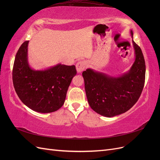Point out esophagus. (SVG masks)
<instances>
[{
  "label": "esophagus",
  "mask_w": 160,
  "mask_h": 160,
  "mask_svg": "<svg viewBox=\"0 0 160 160\" xmlns=\"http://www.w3.org/2000/svg\"><path fill=\"white\" fill-rule=\"evenodd\" d=\"M86 62L85 61H80L76 64V69L77 71L79 72H81L85 70L86 67Z\"/></svg>",
  "instance_id": "esophagus-1"
}]
</instances>
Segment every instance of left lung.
<instances>
[{"mask_svg":"<svg viewBox=\"0 0 160 160\" xmlns=\"http://www.w3.org/2000/svg\"><path fill=\"white\" fill-rule=\"evenodd\" d=\"M130 32L133 37V31ZM132 42L135 60L126 73L113 77L91 69L82 73L90 107L101 115L111 118L126 112L141 95L146 77V63L142 49Z\"/></svg>","mask_w":160,"mask_h":160,"instance_id":"left-lung-1","label":"left lung"}]
</instances>
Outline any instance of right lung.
<instances>
[{"label":"right lung","instance_id":"1","mask_svg":"<svg viewBox=\"0 0 160 160\" xmlns=\"http://www.w3.org/2000/svg\"><path fill=\"white\" fill-rule=\"evenodd\" d=\"M28 41L19 48L12 69L14 89L22 102L33 111L54 112L64 104L67 90L76 74L75 65L58 64L44 71L32 69L28 62Z\"/></svg>","mask_w":160,"mask_h":160}]
</instances>
